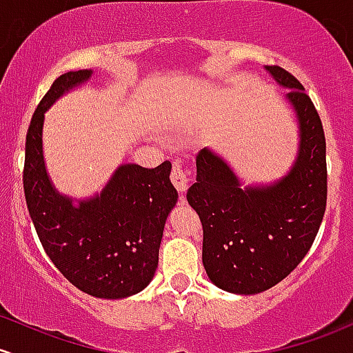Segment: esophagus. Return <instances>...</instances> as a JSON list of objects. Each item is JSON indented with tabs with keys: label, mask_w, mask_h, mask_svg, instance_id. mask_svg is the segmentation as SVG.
I'll return each mask as SVG.
<instances>
[{
	"label": "esophagus",
	"mask_w": 353,
	"mask_h": 353,
	"mask_svg": "<svg viewBox=\"0 0 353 353\" xmlns=\"http://www.w3.org/2000/svg\"><path fill=\"white\" fill-rule=\"evenodd\" d=\"M170 181H172V184L176 185L177 191H179L181 194H184L185 189H188L189 179H188V174H185L184 170L179 168V165H174L172 168V172H170Z\"/></svg>",
	"instance_id": "34e87169"
}]
</instances>
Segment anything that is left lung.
I'll use <instances>...</instances> for the list:
<instances>
[{
  "instance_id": "8db88e82",
  "label": "left lung",
  "mask_w": 353,
  "mask_h": 353,
  "mask_svg": "<svg viewBox=\"0 0 353 353\" xmlns=\"http://www.w3.org/2000/svg\"><path fill=\"white\" fill-rule=\"evenodd\" d=\"M295 112L298 154L270 184L243 185L228 161L209 147L196 157L188 203L203 223V265L218 288L256 295L280 283L312 248L327 206L325 134L315 105L292 73L265 67Z\"/></svg>"
}]
</instances>
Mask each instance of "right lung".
Masks as SVG:
<instances>
[{"mask_svg":"<svg viewBox=\"0 0 353 353\" xmlns=\"http://www.w3.org/2000/svg\"><path fill=\"white\" fill-rule=\"evenodd\" d=\"M92 70L60 75L34 110L26 134V206L46 254L72 285L105 300L132 296L152 281L165 219L177 203L169 161L154 169L122 164L88 199L57 191L43 156L45 112L92 79Z\"/></svg>","mask_w":353,"mask_h":353,"instance_id":"right-lung-1","label":"right lung"}]
</instances>
